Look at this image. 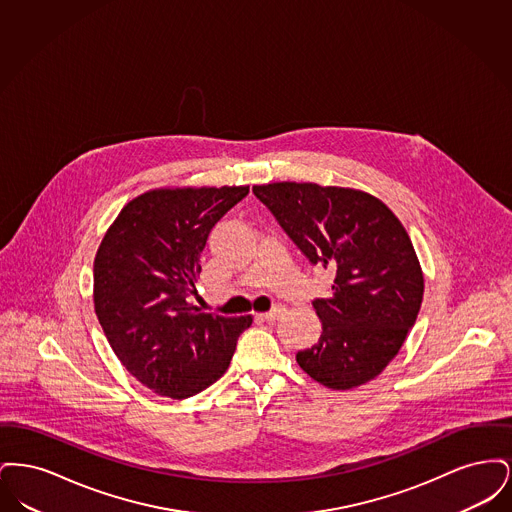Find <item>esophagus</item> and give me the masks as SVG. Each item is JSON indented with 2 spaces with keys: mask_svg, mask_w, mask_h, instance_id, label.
<instances>
[{
  "mask_svg": "<svg viewBox=\"0 0 512 512\" xmlns=\"http://www.w3.org/2000/svg\"><path fill=\"white\" fill-rule=\"evenodd\" d=\"M284 313H286V309H284L282 305H276V307H272L268 313H263L261 318L267 320V322H274V320H278V318L282 317Z\"/></svg>",
  "mask_w": 512,
  "mask_h": 512,
  "instance_id": "34e87169",
  "label": "esophagus"
}]
</instances>
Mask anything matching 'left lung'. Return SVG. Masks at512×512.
I'll use <instances>...</instances> for the list:
<instances>
[{
    "label": "left lung",
    "instance_id": "8db88e82",
    "mask_svg": "<svg viewBox=\"0 0 512 512\" xmlns=\"http://www.w3.org/2000/svg\"><path fill=\"white\" fill-rule=\"evenodd\" d=\"M253 194L313 265L336 272L332 295L313 301L322 334L297 363L332 390L374 380L399 353L424 295L405 226L384 201L353 188L274 182Z\"/></svg>",
    "mask_w": 512,
    "mask_h": 512
}]
</instances>
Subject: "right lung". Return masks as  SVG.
<instances>
[{
    "instance_id": "add662e5",
    "label": "right lung",
    "mask_w": 512,
    "mask_h": 512,
    "mask_svg": "<svg viewBox=\"0 0 512 512\" xmlns=\"http://www.w3.org/2000/svg\"><path fill=\"white\" fill-rule=\"evenodd\" d=\"M249 186L155 188L128 201L94 259V309L124 368L146 388L188 399L226 372L253 317L188 303L211 228Z\"/></svg>"
}]
</instances>
